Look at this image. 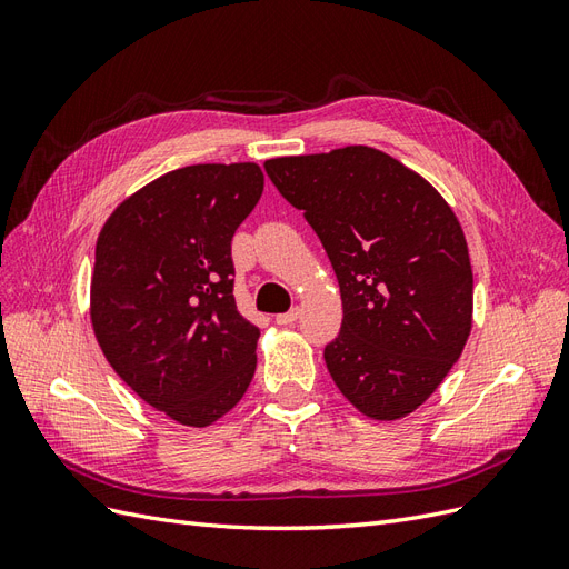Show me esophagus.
<instances>
[{"instance_id":"34e87169","label":"esophagus","mask_w":569,"mask_h":569,"mask_svg":"<svg viewBox=\"0 0 569 569\" xmlns=\"http://www.w3.org/2000/svg\"><path fill=\"white\" fill-rule=\"evenodd\" d=\"M299 316H301V311H299V308L295 306V308H291V311L280 313V316H274V322H278V325H295V322L299 320Z\"/></svg>"}]
</instances>
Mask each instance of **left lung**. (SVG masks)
Listing matches in <instances>:
<instances>
[{
	"label": "left lung",
	"mask_w": 569,
	"mask_h": 569,
	"mask_svg": "<svg viewBox=\"0 0 569 569\" xmlns=\"http://www.w3.org/2000/svg\"><path fill=\"white\" fill-rule=\"evenodd\" d=\"M335 268L343 320L325 347L335 385L372 420L422 406L472 327V266L451 206L372 147L263 163Z\"/></svg>",
	"instance_id": "8db88e82"
}]
</instances>
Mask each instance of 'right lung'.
Here are the masks:
<instances>
[{"label":"right lung","mask_w":569,"mask_h":569,"mask_svg":"<svg viewBox=\"0 0 569 569\" xmlns=\"http://www.w3.org/2000/svg\"><path fill=\"white\" fill-rule=\"evenodd\" d=\"M261 194L256 163L184 166L99 232L94 337L120 380L180 425L209 427L251 385L261 330L237 311L230 244Z\"/></svg>","instance_id":"add662e5"}]
</instances>
